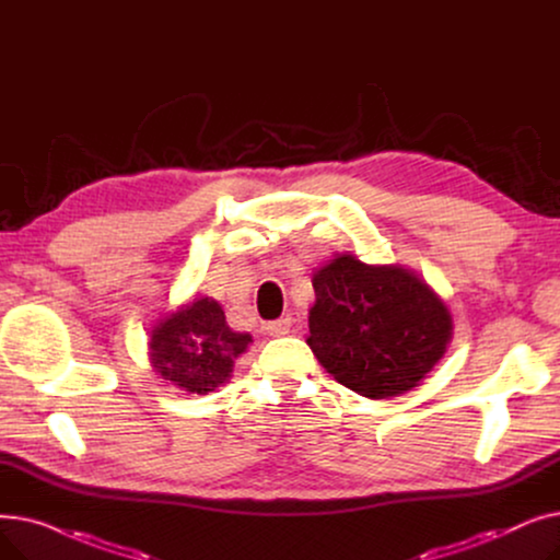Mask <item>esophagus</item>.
Masks as SVG:
<instances>
[{
  "label": "esophagus",
  "instance_id": "34e87169",
  "mask_svg": "<svg viewBox=\"0 0 560 560\" xmlns=\"http://www.w3.org/2000/svg\"><path fill=\"white\" fill-rule=\"evenodd\" d=\"M290 327H292V317H281L277 322H270V325L265 327V334L272 336V338H279V336L290 334Z\"/></svg>",
  "mask_w": 560,
  "mask_h": 560
}]
</instances>
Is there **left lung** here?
I'll use <instances>...</instances> for the list:
<instances>
[{"mask_svg":"<svg viewBox=\"0 0 560 560\" xmlns=\"http://www.w3.org/2000/svg\"><path fill=\"white\" fill-rule=\"evenodd\" d=\"M306 338L338 384L368 399L418 388L445 357L454 319L443 298L399 262L368 265L336 252L313 272Z\"/></svg>","mask_w":560,"mask_h":560,"instance_id":"8db88e82","label":"left lung"}]
</instances>
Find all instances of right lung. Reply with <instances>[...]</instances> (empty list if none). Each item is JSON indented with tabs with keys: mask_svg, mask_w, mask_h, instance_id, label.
Instances as JSON below:
<instances>
[{
	"mask_svg": "<svg viewBox=\"0 0 560 560\" xmlns=\"http://www.w3.org/2000/svg\"><path fill=\"white\" fill-rule=\"evenodd\" d=\"M249 345L252 336L233 331L213 298L199 295L156 322L147 354L163 384L186 395H209L226 384Z\"/></svg>",
	"mask_w": 560,
	"mask_h": 560,
	"instance_id": "right-lung-1",
	"label": "right lung"
}]
</instances>
